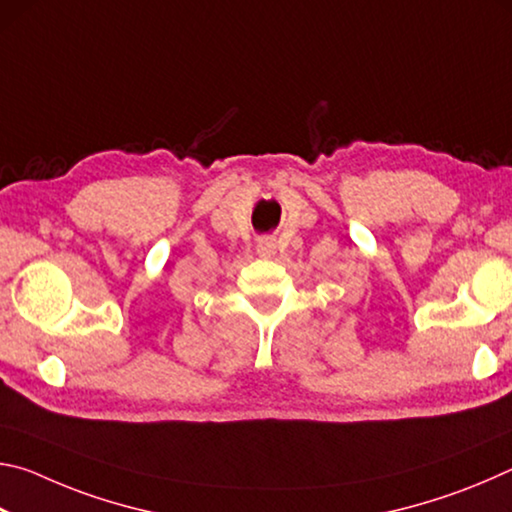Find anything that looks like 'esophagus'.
<instances>
[{
    "instance_id": "obj_1",
    "label": "esophagus",
    "mask_w": 512,
    "mask_h": 512,
    "mask_svg": "<svg viewBox=\"0 0 512 512\" xmlns=\"http://www.w3.org/2000/svg\"><path fill=\"white\" fill-rule=\"evenodd\" d=\"M275 250H277L275 239H271V237H262V239H259V244H257V253H259V255H262V257H273Z\"/></svg>"
}]
</instances>
